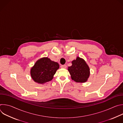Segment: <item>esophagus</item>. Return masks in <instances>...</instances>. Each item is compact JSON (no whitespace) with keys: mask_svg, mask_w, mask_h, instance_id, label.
I'll use <instances>...</instances> for the list:
<instances>
[{"mask_svg":"<svg viewBox=\"0 0 123 123\" xmlns=\"http://www.w3.org/2000/svg\"><path fill=\"white\" fill-rule=\"evenodd\" d=\"M61 67L63 68H67V66L66 65H61Z\"/></svg>","mask_w":123,"mask_h":123,"instance_id":"obj_1","label":"esophagus"}]
</instances>
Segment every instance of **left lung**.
Here are the masks:
<instances>
[{
  "label": "left lung",
  "instance_id": "left-lung-1",
  "mask_svg": "<svg viewBox=\"0 0 123 123\" xmlns=\"http://www.w3.org/2000/svg\"><path fill=\"white\" fill-rule=\"evenodd\" d=\"M72 63L68 70L72 80L77 83L86 82L90 75V69L85 60L77 56Z\"/></svg>",
  "mask_w": 123,
  "mask_h": 123
}]
</instances>
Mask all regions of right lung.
I'll return each mask as SVG.
<instances>
[{
    "label": "right lung",
    "mask_w": 123,
    "mask_h": 123,
    "mask_svg": "<svg viewBox=\"0 0 123 123\" xmlns=\"http://www.w3.org/2000/svg\"><path fill=\"white\" fill-rule=\"evenodd\" d=\"M59 68L58 63L51 61L48 57L38 59L30 70L32 79L38 84H44L54 78L56 71Z\"/></svg>",
    "instance_id": "right-lung-1"
}]
</instances>
